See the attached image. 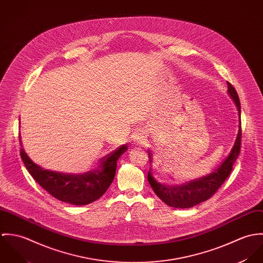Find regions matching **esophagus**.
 <instances>
[{
	"mask_svg": "<svg viewBox=\"0 0 263 263\" xmlns=\"http://www.w3.org/2000/svg\"><path fill=\"white\" fill-rule=\"evenodd\" d=\"M134 140H135V143H137L138 145L139 144H143L144 141H145V135L143 133H138Z\"/></svg>",
	"mask_w": 263,
	"mask_h": 263,
	"instance_id": "34e87169",
	"label": "esophagus"
}]
</instances>
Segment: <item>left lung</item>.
I'll return each mask as SVG.
<instances>
[{"label": "left lung", "mask_w": 263, "mask_h": 263, "mask_svg": "<svg viewBox=\"0 0 263 263\" xmlns=\"http://www.w3.org/2000/svg\"><path fill=\"white\" fill-rule=\"evenodd\" d=\"M227 84L228 94L234 101L238 110L239 130L235 144L223 163L211 174L190 180L179 185H167L160 183L153 177L151 169L148 173V181L150 183L151 187L153 188L156 195L169 206L176 209H188L208 200L222 186L233 169V165L240 154L241 146V104L235 88L229 82H227ZM148 156L150 158L149 161L151 163L152 153L150 151H148Z\"/></svg>", "instance_id": "obj_1"}]
</instances>
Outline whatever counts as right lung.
Here are the masks:
<instances>
[{"label":"right lung","mask_w":263,"mask_h":263,"mask_svg":"<svg viewBox=\"0 0 263 263\" xmlns=\"http://www.w3.org/2000/svg\"><path fill=\"white\" fill-rule=\"evenodd\" d=\"M19 141L22 161L34 180L57 199L74 205L91 203L105 193L114 179L117 160L127 149L126 145H122L109 153L100 160L97 169L82 174H69L38 166L22 149L20 136Z\"/></svg>","instance_id":"obj_1"}]
</instances>
